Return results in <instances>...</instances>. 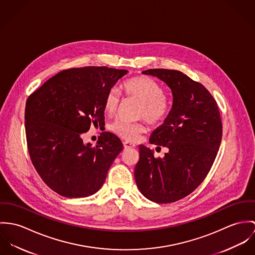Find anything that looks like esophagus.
<instances>
[{
  "label": "esophagus",
  "instance_id": "obj_1",
  "mask_svg": "<svg viewBox=\"0 0 255 255\" xmlns=\"http://www.w3.org/2000/svg\"><path fill=\"white\" fill-rule=\"evenodd\" d=\"M123 144H124V147H125V148L135 147V144H134L133 142H131V141H125L123 142Z\"/></svg>",
  "mask_w": 255,
  "mask_h": 255
}]
</instances>
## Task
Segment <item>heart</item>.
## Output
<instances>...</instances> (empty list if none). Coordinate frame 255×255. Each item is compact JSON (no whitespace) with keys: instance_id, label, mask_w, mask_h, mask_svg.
Masks as SVG:
<instances>
[{"instance_id":"1","label":"heart","mask_w":255,"mask_h":255,"mask_svg":"<svg viewBox=\"0 0 255 255\" xmlns=\"http://www.w3.org/2000/svg\"><path fill=\"white\" fill-rule=\"evenodd\" d=\"M123 93L130 98L140 101L138 117L144 118L149 124L157 125L163 122L169 115L171 99L168 93L162 90L160 84L149 76H134L122 84ZM120 103L119 94L115 89H111L104 101L106 114L113 115L118 110ZM114 134L127 141H135L145 131L142 121L131 122L117 118L110 125Z\"/></svg>"}]
</instances>
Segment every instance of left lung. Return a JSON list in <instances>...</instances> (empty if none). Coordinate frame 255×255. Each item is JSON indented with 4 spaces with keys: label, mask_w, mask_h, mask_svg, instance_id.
Listing matches in <instances>:
<instances>
[{
    "label": "left lung",
    "mask_w": 255,
    "mask_h": 255,
    "mask_svg": "<svg viewBox=\"0 0 255 255\" xmlns=\"http://www.w3.org/2000/svg\"><path fill=\"white\" fill-rule=\"evenodd\" d=\"M169 86L173 106L150 143L165 146L164 157H154L140 144L135 167L136 184L142 196L156 203L175 202L193 193L207 176L222 139V121L216 101L205 87L178 70L147 69Z\"/></svg>",
    "instance_id": "8db88e82"
}]
</instances>
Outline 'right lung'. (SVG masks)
<instances>
[{"label":"right lung","mask_w":255,"mask_h":255,"mask_svg":"<svg viewBox=\"0 0 255 255\" xmlns=\"http://www.w3.org/2000/svg\"><path fill=\"white\" fill-rule=\"evenodd\" d=\"M126 73L107 66L69 68L29 96L24 119L30 159L58 195L85 198L97 193L123 149L111 132H103L94 146L81 137L91 123L105 124V97Z\"/></svg>","instance_id":"add662e5"}]
</instances>
